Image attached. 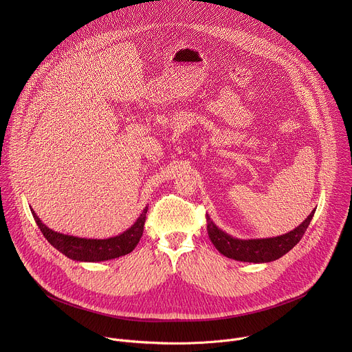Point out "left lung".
I'll list each match as a JSON object with an SVG mask.
<instances>
[{"label":"left lung","mask_w":352,"mask_h":352,"mask_svg":"<svg viewBox=\"0 0 352 352\" xmlns=\"http://www.w3.org/2000/svg\"><path fill=\"white\" fill-rule=\"evenodd\" d=\"M315 214V210L300 223L292 231L272 236V238H256V239H239L234 238L226 231L220 230L209 214H206L208 220V234L212 243L216 246L219 252L230 259L249 263H266L277 261L284 256L287 252L300 241L304 236L311 220Z\"/></svg>","instance_id":"left-lung-1"}]
</instances>
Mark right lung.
Wrapping results in <instances>:
<instances>
[{"mask_svg":"<svg viewBox=\"0 0 352 352\" xmlns=\"http://www.w3.org/2000/svg\"><path fill=\"white\" fill-rule=\"evenodd\" d=\"M30 210L36 224L38 226L45 239L56 249H58L63 255L76 262H103L131 254L138 245L139 239L142 238L147 213V208H144L140 216L136 219V221L120 235L104 239H94L79 238L53 231L52 228H48L45 224H43V221L37 217L33 209Z\"/></svg>","mask_w":352,"mask_h":352,"instance_id":"1","label":"right lung"}]
</instances>
